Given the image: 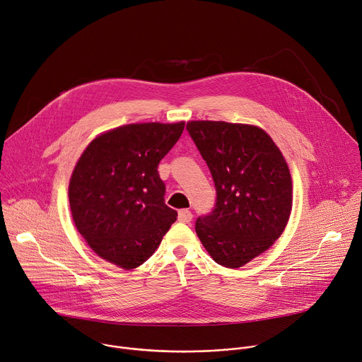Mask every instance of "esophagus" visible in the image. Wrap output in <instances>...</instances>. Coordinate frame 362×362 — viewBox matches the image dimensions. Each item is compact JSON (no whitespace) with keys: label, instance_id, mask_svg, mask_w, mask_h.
Listing matches in <instances>:
<instances>
[{"label":"esophagus","instance_id":"esophagus-1","mask_svg":"<svg viewBox=\"0 0 362 362\" xmlns=\"http://www.w3.org/2000/svg\"><path fill=\"white\" fill-rule=\"evenodd\" d=\"M178 220H180L181 223H189V221L192 220V213H191L189 210H187V209L180 210V213H178Z\"/></svg>","mask_w":362,"mask_h":362}]
</instances>
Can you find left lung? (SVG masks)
<instances>
[{
  "label": "left lung",
  "mask_w": 362,
  "mask_h": 362,
  "mask_svg": "<svg viewBox=\"0 0 362 362\" xmlns=\"http://www.w3.org/2000/svg\"><path fill=\"white\" fill-rule=\"evenodd\" d=\"M187 131L211 173L216 204L195 221L197 235L221 266L235 269L267 250L292 210V180L272 138L252 125L192 120Z\"/></svg>",
  "instance_id": "obj_1"
}]
</instances>
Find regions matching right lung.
Wrapping results in <instances>:
<instances>
[{
	"instance_id": "right-lung-1",
	"label": "right lung",
	"mask_w": 362,
	"mask_h": 362,
	"mask_svg": "<svg viewBox=\"0 0 362 362\" xmlns=\"http://www.w3.org/2000/svg\"><path fill=\"white\" fill-rule=\"evenodd\" d=\"M184 122L132 124L93 139L69 184L73 221L102 259L135 269L146 262L177 220L158 174Z\"/></svg>"
}]
</instances>
